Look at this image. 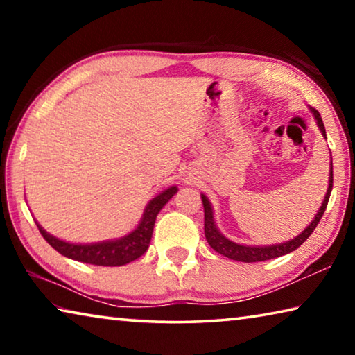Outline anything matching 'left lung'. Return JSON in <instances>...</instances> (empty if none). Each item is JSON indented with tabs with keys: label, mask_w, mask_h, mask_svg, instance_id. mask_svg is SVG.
<instances>
[{
	"label": "left lung",
	"mask_w": 355,
	"mask_h": 355,
	"mask_svg": "<svg viewBox=\"0 0 355 355\" xmlns=\"http://www.w3.org/2000/svg\"><path fill=\"white\" fill-rule=\"evenodd\" d=\"M310 111H311V114H313L318 128H320L321 135L324 136V139H327L326 128H324V123H322V119L320 116V112L313 110V107H310ZM332 184H334V171H332V156H330V172H329L327 192H326V196H324V200L321 203L320 209L316 211L313 220H311L310 224L304 228L302 233H299L297 236H294L293 239H290V241L279 243V244H269V245H245V244H238L235 241H232V239L225 238L220 233L218 225H216L211 202L208 200V197L205 194H200L202 202H203V211H205V236H207V241L216 252H218V254L230 258V260L243 261V263L266 261V260H272V258H277V257L290 254V252L296 250L300 244L305 243V239H307L311 235V233H313V230L318 225V222L321 220L322 214L327 208L330 192H332Z\"/></svg>",
	"instance_id": "8db88e82"
}]
</instances>
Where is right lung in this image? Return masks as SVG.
Returning <instances> with one entry per match:
<instances>
[{
  "label": "right lung",
  "mask_w": 355,
  "mask_h": 355,
  "mask_svg": "<svg viewBox=\"0 0 355 355\" xmlns=\"http://www.w3.org/2000/svg\"><path fill=\"white\" fill-rule=\"evenodd\" d=\"M178 188L175 184L161 191L156 194L152 200L147 203L144 209L139 224L131 230L128 235L106 239V241L98 243H69L64 239H59L48 233L39 222H35L45 238V241L51 245L53 249L58 250L59 254L71 258V260L95 264V266H123L146 254L148 244L152 241V233L155 227L156 216L163 209V207L169 202L173 196L177 194Z\"/></svg>",
  "instance_id": "add662e5"
}]
</instances>
